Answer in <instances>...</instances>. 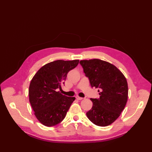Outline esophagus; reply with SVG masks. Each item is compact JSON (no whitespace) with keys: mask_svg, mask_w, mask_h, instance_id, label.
Instances as JSON below:
<instances>
[{"mask_svg":"<svg viewBox=\"0 0 152 152\" xmlns=\"http://www.w3.org/2000/svg\"><path fill=\"white\" fill-rule=\"evenodd\" d=\"M76 99L77 100H79V101H81V100L83 99L82 97H80V96H76Z\"/></svg>","mask_w":152,"mask_h":152,"instance_id":"esophagus-1","label":"esophagus"}]
</instances>
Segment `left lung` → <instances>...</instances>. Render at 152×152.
Wrapping results in <instances>:
<instances>
[{
  "label": "left lung",
  "instance_id": "1",
  "mask_svg": "<svg viewBox=\"0 0 152 152\" xmlns=\"http://www.w3.org/2000/svg\"><path fill=\"white\" fill-rule=\"evenodd\" d=\"M80 63L92 88H99V99H91V109L86 113L96 125L112 124L124 110L128 98L127 82L115 66L98 59L82 60Z\"/></svg>",
  "mask_w": 152,
  "mask_h": 152
}]
</instances>
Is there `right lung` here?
Masks as SVG:
<instances>
[{"label":"right lung","instance_id":"1","mask_svg":"<svg viewBox=\"0 0 152 152\" xmlns=\"http://www.w3.org/2000/svg\"><path fill=\"white\" fill-rule=\"evenodd\" d=\"M79 63V60H57L45 64L32 79L28 96L34 115L42 124L52 127L65 118L75 97L63 95L58 91L66 75Z\"/></svg>","mask_w":152,"mask_h":152}]
</instances>
